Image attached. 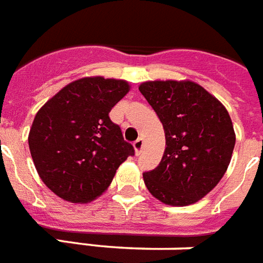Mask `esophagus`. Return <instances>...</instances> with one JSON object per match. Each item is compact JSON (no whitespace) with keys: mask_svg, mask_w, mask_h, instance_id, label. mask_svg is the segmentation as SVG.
<instances>
[{"mask_svg":"<svg viewBox=\"0 0 263 263\" xmlns=\"http://www.w3.org/2000/svg\"><path fill=\"white\" fill-rule=\"evenodd\" d=\"M134 146V151H136V155H140L142 151V148H144V141H142V138H138V140H136L133 144Z\"/></svg>","mask_w":263,"mask_h":263,"instance_id":"1","label":"esophagus"}]
</instances>
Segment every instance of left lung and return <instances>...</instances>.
Returning <instances> with one entry per match:
<instances>
[{
    "instance_id": "left-lung-1",
    "label": "left lung",
    "mask_w": 263,
    "mask_h": 263,
    "mask_svg": "<svg viewBox=\"0 0 263 263\" xmlns=\"http://www.w3.org/2000/svg\"><path fill=\"white\" fill-rule=\"evenodd\" d=\"M138 89L165 133L163 159L142 174L145 186L167 205L197 202L220 182L230 165L235 132L228 111L193 81H148Z\"/></svg>"
}]
</instances>
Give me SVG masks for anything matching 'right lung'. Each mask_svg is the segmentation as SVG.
<instances>
[{"label":"right lung","mask_w":263,"mask_h":263,"mask_svg":"<svg viewBox=\"0 0 263 263\" xmlns=\"http://www.w3.org/2000/svg\"><path fill=\"white\" fill-rule=\"evenodd\" d=\"M129 92L123 80L85 77L52 96L33 119L28 144L33 164L52 193L85 203L107 190L133 145L111 121V108Z\"/></svg>","instance_id":"right-lung-1"}]
</instances>
